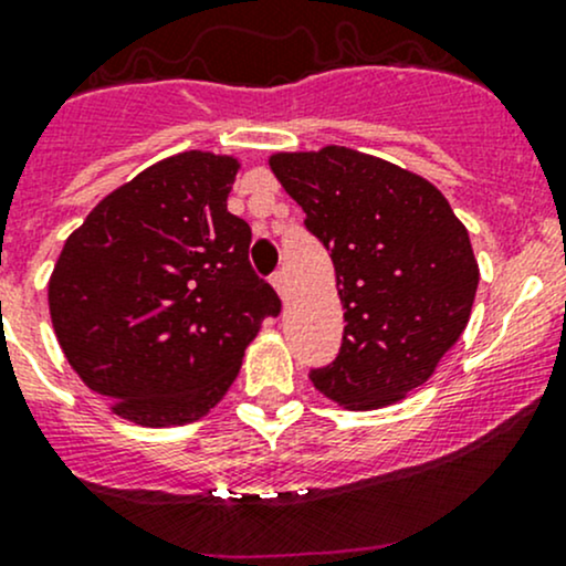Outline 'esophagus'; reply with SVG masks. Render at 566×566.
<instances>
[{
	"instance_id": "1",
	"label": "esophagus",
	"mask_w": 566,
	"mask_h": 566,
	"mask_svg": "<svg viewBox=\"0 0 566 566\" xmlns=\"http://www.w3.org/2000/svg\"><path fill=\"white\" fill-rule=\"evenodd\" d=\"M272 285H275V291H277V294H281L283 302L289 300V283H285L283 272H275V275H272Z\"/></svg>"
}]
</instances>
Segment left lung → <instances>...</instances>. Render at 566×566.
I'll return each mask as SVG.
<instances>
[{"mask_svg":"<svg viewBox=\"0 0 566 566\" xmlns=\"http://www.w3.org/2000/svg\"><path fill=\"white\" fill-rule=\"evenodd\" d=\"M270 169L334 261L339 354L310 380L345 410H378L434 375L480 281L464 223L421 175L343 145L275 154Z\"/></svg>","mask_w":566,"mask_h":566,"instance_id":"8db88e82","label":"left lung"}]
</instances>
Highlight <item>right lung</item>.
Instances as JSON below:
<instances>
[{"label":"right lung","instance_id":"1","mask_svg":"<svg viewBox=\"0 0 566 566\" xmlns=\"http://www.w3.org/2000/svg\"><path fill=\"white\" fill-rule=\"evenodd\" d=\"M240 161L186 150L107 193L48 283L53 332L91 391L139 427L199 421L223 399L261 321L281 313L227 210Z\"/></svg>","mask_w":566,"mask_h":566}]
</instances>
